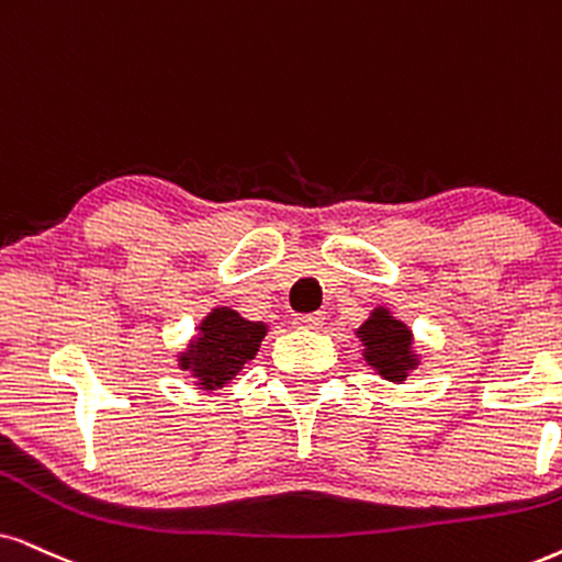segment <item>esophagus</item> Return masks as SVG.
<instances>
[{
	"mask_svg": "<svg viewBox=\"0 0 562 562\" xmlns=\"http://www.w3.org/2000/svg\"><path fill=\"white\" fill-rule=\"evenodd\" d=\"M293 324L297 329H318V326L324 324V316L322 314H297L293 318Z\"/></svg>",
	"mask_w": 562,
	"mask_h": 562,
	"instance_id": "esophagus-1",
	"label": "esophagus"
}]
</instances>
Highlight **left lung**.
<instances>
[{
  "instance_id": "obj_1",
  "label": "left lung",
  "mask_w": 562,
  "mask_h": 562,
  "mask_svg": "<svg viewBox=\"0 0 562 562\" xmlns=\"http://www.w3.org/2000/svg\"><path fill=\"white\" fill-rule=\"evenodd\" d=\"M358 337L366 345L368 366H373L386 381H404L417 366V358L412 355L409 329L396 322L386 308H375L358 329Z\"/></svg>"
}]
</instances>
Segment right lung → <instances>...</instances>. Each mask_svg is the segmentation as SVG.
<instances>
[{
  "instance_id": "obj_1",
  "label": "right lung",
  "mask_w": 562,
  "mask_h": 562,
  "mask_svg": "<svg viewBox=\"0 0 562 562\" xmlns=\"http://www.w3.org/2000/svg\"><path fill=\"white\" fill-rule=\"evenodd\" d=\"M267 326L246 322L236 311L215 308L199 326V337L181 352L183 371L194 373L199 386L220 389L259 350Z\"/></svg>"
}]
</instances>
